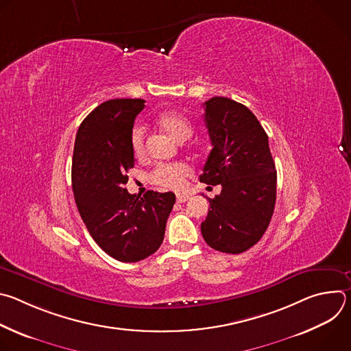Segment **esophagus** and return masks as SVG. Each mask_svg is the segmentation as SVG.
I'll return each instance as SVG.
<instances>
[{
    "label": "esophagus",
    "mask_w": 351,
    "mask_h": 351,
    "mask_svg": "<svg viewBox=\"0 0 351 351\" xmlns=\"http://www.w3.org/2000/svg\"><path fill=\"white\" fill-rule=\"evenodd\" d=\"M189 194H176V202L178 203H186L189 199Z\"/></svg>",
    "instance_id": "obj_1"
}]
</instances>
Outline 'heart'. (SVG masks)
<instances>
[{"instance_id": "heart-1", "label": "heart", "mask_w": 351, "mask_h": 351, "mask_svg": "<svg viewBox=\"0 0 351 351\" xmlns=\"http://www.w3.org/2000/svg\"><path fill=\"white\" fill-rule=\"evenodd\" d=\"M160 126L175 140L184 141L193 133L191 121L182 112L169 111L162 114L158 118ZM130 145L134 156L140 157L145 152V128L137 125L133 128L130 133ZM191 169L184 162H173V164H160L154 168L149 175L154 183L169 187V189H180L184 184L186 178L190 175Z\"/></svg>"}]
</instances>
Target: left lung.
Listing matches in <instances>:
<instances>
[{"label": "left lung", "mask_w": 351, "mask_h": 351, "mask_svg": "<svg viewBox=\"0 0 351 351\" xmlns=\"http://www.w3.org/2000/svg\"><path fill=\"white\" fill-rule=\"evenodd\" d=\"M204 122L213 149L199 182L221 184L208 198L202 223L207 244L221 253L240 254L260 241L276 202V169L268 136L245 106L226 97L204 103Z\"/></svg>", "instance_id": "8db88e82"}]
</instances>
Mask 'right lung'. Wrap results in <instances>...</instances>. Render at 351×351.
I'll return each instance as SVG.
<instances>
[{"label": "right lung", "instance_id": "1", "mask_svg": "<svg viewBox=\"0 0 351 351\" xmlns=\"http://www.w3.org/2000/svg\"><path fill=\"white\" fill-rule=\"evenodd\" d=\"M141 98L99 104L80 123L72 160V189L94 241L112 258L137 263L160 248L175 204L172 191L130 194L126 172L134 167L130 133Z\"/></svg>", "mask_w": 351, "mask_h": 351}]
</instances>
